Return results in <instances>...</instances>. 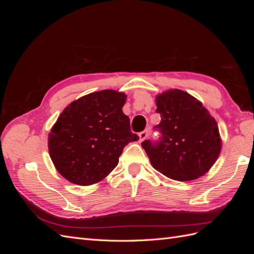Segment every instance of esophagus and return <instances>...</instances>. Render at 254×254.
Instances as JSON below:
<instances>
[{"mask_svg":"<svg viewBox=\"0 0 254 254\" xmlns=\"http://www.w3.org/2000/svg\"><path fill=\"white\" fill-rule=\"evenodd\" d=\"M139 137H140V142H143L146 137H147V130H144V131L140 132Z\"/></svg>","mask_w":254,"mask_h":254,"instance_id":"34e87169","label":"esophagus"}]
</instances>
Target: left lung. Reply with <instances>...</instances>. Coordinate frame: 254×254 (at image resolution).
I'll return each mask as SVG.
<instances>
[{"instance_id": "1", "label": "left lung", "mask_w": 254, "mask_h": 254, "mask_svg": "<svg viewBox=\"0 0 254 254\" xmlns=\"http://www.w3.org/2000/svg\"><path fill=\"white\" fill-rule=\"evenodd\" d=\"M161 132L158 142L142 147L158 172L178 181H190L209 172L220 153L217 123L202 104L187 92L173 89L156 97Z\"/></svg>"}]
</instances>
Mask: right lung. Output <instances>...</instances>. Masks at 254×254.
<instances>
[{"label":"right lung","mask_w":254,"mask_h":254,"mask_svg":"<svg viewBox=\"0 0 254 254\" xmlns=\"http://www.w3.org/2000/svg\"><path fill=\"white\" fill-rule=\"evenodd\" d=\"M126 94L103 90L68 105L49 134L50 157L58 173L72 183L91 186L106 178L123 149L139 140L122 108Z\"/></svg>","instance_id":"obj_1"}]
</instances>
